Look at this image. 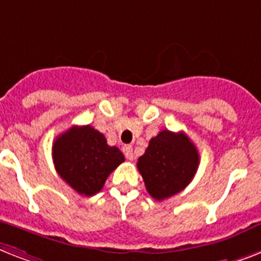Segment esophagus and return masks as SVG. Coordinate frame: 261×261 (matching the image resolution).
Returning a JSON list of instances; mask_svg holds the SVG:
<instances>
[{
    "mask_svg": "<svg viewBox=\"0 0 261 261\" xmlns=\"http://www.w3.org/2000/svg\"><path fill=\"white\" fill-rule=\"evenodd\" d=\"M122 151H124V155L126 159L133 160V158H135V156H133L132 145H124V147H122Z\"/></svg>",
    "mask_w": 261,
    "mask_h": 261,
    "instance_id": "obj_1",
    "label": "esophagus"
}]
</instances>
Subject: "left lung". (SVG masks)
<instances>
[{"mask_svg":"<svg viewBox=\"0 0 261 261\" xmlns=\"http://www.w3.org/2000/svg\"><path fill=\"white\" fill-rule=\"evenodd\" d=\"M199 164V153L186 133L162 130L152 137L137 168L148 194L163 201L180 193L193 180Z\"/></svg>","mask_w":261,"mask_h":261,"instance_id":"8db88e82","label":"left lung"}]
</instances>
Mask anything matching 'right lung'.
I'll use <instances>...</instances> for the list:
<instances>
[{
	"label": "right lung",
	"instance_id": "1",
	"mask_svg": "<svg viewBox=\"0 0 261 261\" xmlns=\"http://www.w3.org/2000/svg\"><path fill=\"white\" fill-rule=\"evenodd\" d=\"M56 172L81 195L99 193L106 179L125 160L117 147L90 125L71 126L56 137L52 145Z\"/></svg>",
	"mask_w": 261,
	"mask_h": 261
}]
</instances>
